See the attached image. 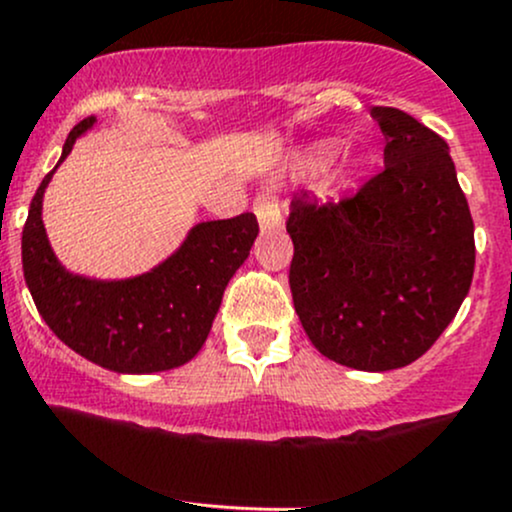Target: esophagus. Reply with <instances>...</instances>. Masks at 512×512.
Returning a JSON list of instances; mask_svg holds the SVG:
<instances>
[{"instance_id":"1","label":"esophagus","mask_w":512,"mask_h":512,"mask_svg":"<svg viewBox=\"0 0 512 512\" xmlns=\"http://www.w3.org/2000/svg\"><path fill=\"white\" fill-rule=\"evenodd\" d=\"M252 211H255L257 223H260L262 230H274L282 226V209H279L277 196L262 192L257 194L255 204H252Z\"/></svg>"}]
</instances>
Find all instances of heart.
<instances>
[{"label":"heart","instance_id":"b5f03b06","mask_svg":"<svg viewBox=\"0 0 512 512\" xmlns=\"http://www.w3.org/2000/svg\"><path fill=\"white\" fill-rule=\"evenodd\" d=\"M328 157H330L328 150H323V153H318V155H316V165H325V162H328Z\"/></svg>","mask_w":512,"mask_h":512}]
</instances>
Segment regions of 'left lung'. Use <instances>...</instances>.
Instances as JSON below:
<instances>
[{
	"instance_id": "8db88e82",
	"label": "left lung",
	"mask_w": 512,
	"mask_h": 512,
	"mask_svg": "<svg viewBox=\"0 0 512 512\" xmlns=\"http://www.w3.org/2000/svg\"><path fill=\"white\" fill-rule=\"evenodd\" d=\"M384 170L357 194H294L289 286L308 340L359 372L406 367L457 316L474 277V221L447 143L391 106H374Z\"/></svg>"
}]
</instances>
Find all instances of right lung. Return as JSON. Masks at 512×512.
Wrapping results in <instances>:
<instances>
[{"instance_id":"add662e5","label":"right lung","mask_w":512,"mask_h":512,"mask_svg":"<svg viewBox=\"0 0 512 512\" xmlns=\"http://www.w3.org/2000/svg\"><path fill=\"white\" fill-rule=\"evenodd\" d=\"M94 121L89 116L72 128L58 165ZM55 170L33 196L21 235L26 286L48 328L77 355L111 372L153 374L187 364L209 338L230 277L250 255L260 233L257 218L240 213L196 223L165 262L138 277H80L60 265L41 218Z\"/></svg>"}]
</instances>
